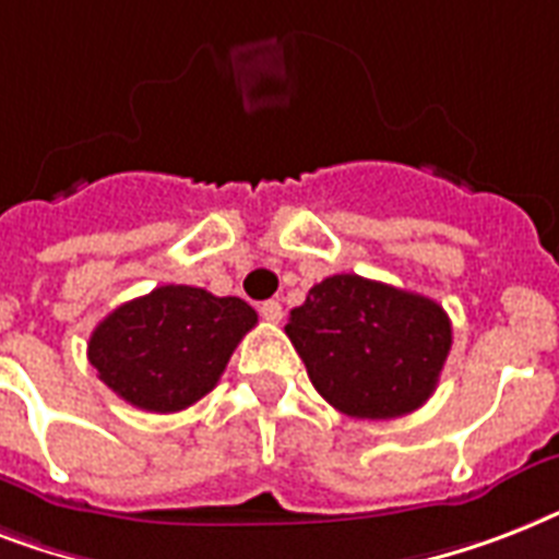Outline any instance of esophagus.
Wrapping results in <instances>:
<instances>
[{"label": "esophagus", "mask_w": 559, "mask_h": 559, "mask_svg": "<svg viewBox=\"0 0 559 559\" xmlns=\"http://www.w3.org/2000/svg\"><path fill=\"white\" fill-rule=\"evenodd\" d=\"M261 316H263V322L278 324L281 316H284V310H281L278 301H263V305H261Z\"/></svg>", "instance_id": "obj_1"}]
</instances>
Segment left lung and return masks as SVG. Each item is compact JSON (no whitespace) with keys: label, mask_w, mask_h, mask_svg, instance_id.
Returning <instances> with one entry per match:
<instances>
[{"label":"left lung","mask_w":559,"mask_h":559,"mask_svg":"<svg viewBox=\"0 0 559 559\" xmlns=\"http://www.w3.org/2000/svg\"><path fill=\"white\" fill-rule=\"evenodd\" d=\"M284 331L316 391L362 420L424 406L452 348L450 316L438 301L362 275L316 284Z\"/></svg>","instance_id":"1"}]
</instances>
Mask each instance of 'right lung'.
I'll list each match as a JSON object with an SVG mask.
<instances>
[{"instance_id": "right-lung-1", "label": "right lung", "mask_w": 559, "mask_h": 559, "mask_svg": "<svg viewBox=\"0 0 559 559\" xmlns=\"http://www.w3.org/2000/svg\"><path fill=\"white\" fill-rule=\"evenodd\" d=\"M258 313L235 296L168 284L116 307L90 336V362L130 406L168 415L217 385Z\"/></svg>"}]
</instances>
